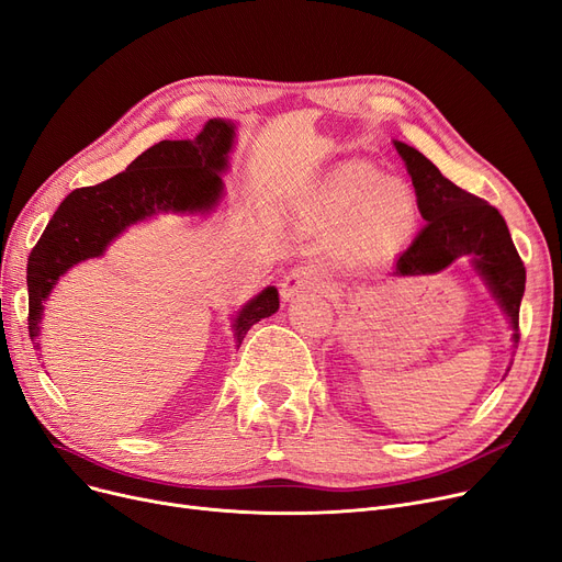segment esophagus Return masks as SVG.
Instances as JSON below:
<instances>
[{
    "mask_svg": "<svg viewBox=\"0 0 562 562\" xmlns=\"http://www.w3.org/2000/svg\"><path fill=\"white\" fill-rule=\"evenodd\" d=\"M324 286V276L316 271L314 266H296L282 278L280 282V296L282 301H294L296 296L310 294Z\"/></svg>",
    "mask_w": 562,
    "mask_h": 562,
    "instance_id": "1",
    "label": "esophagus"
}]
</instances>
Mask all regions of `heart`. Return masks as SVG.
I'll list each match as a JSON object with an SVG mask.
<instances>
[{"mask_svg":"<svg viewBox=\"0 0 562 562\" xmlns=\"http://www.w3.org/2000/svg\"><path fill=\"white\" fill-rule=\"evenodd\" d=\"M319 200L333 221H347V261L360 268L393 257L418 223L411 188L400 179H383L364 160L337 165L322 181Z\"/></svg>","mask_w":562,"mask_h":562,"instance_id":"1","label":"heart"}]
</instances>
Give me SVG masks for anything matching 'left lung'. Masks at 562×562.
<instances>
[{"mask_svg": "<svg viewBox=\"0 0 562 562\" xmlns=\"http://www.w3.org/2000/svg\"><path fill=\"white\" fill-rule=\"evenodd\" d=\"M395 149L416 188L420 215L427 221L411 248L400 257L395 276L438 273L454 259L469 255L473 271L507 316L512 341L517 347L526 268L503 215L492 204L446 179L418 149L397 139Z\"/></svg>", "mask_w": 562, "mask_h": 562, "instance_id": "1", "label": "left lung"}]
</instances>
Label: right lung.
<instances>
[{
  "label": "right lung",
  "mask_w": 562,
  "mask_h": 562,
  "mask_svg": "<svg viewBox=\"0 0 562 562\" xmlns=\"http://www.w3.org/2000/svg\"><path fill=\"white\" fill-rule=\"evenodd\" d=\"M234 137L236 126L229 119H209L198 137L162 139L137 156L126 172L68 194L27 261L30 337L36 349L43 303L72 266L103 257L112 240L158 213L206 215L215 211L225 198L223 172L229 169ZM278 307L276 286H266L243 305L232 322L236 349L246 333Z\"/></svg>",
  "instance_id": "obj_1"
}]
</instances>
